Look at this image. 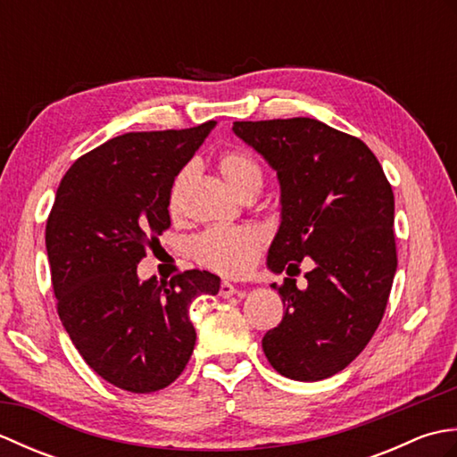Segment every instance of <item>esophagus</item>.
I'll use <instances>...</instances> for the list:
<instances>
[{
	"mask_svg": "<svg viewBox=\"0 0 457 457\" xmlns=\"http://www.w3.org/2000/svg\"><path fill=\"white\" fill-rule=\"evenodd\" d=\"M236 295H241V290L237 287H234L231 283H228V280H223V283L220 285V296L221 298H231Z\"/></svg>",
	"mask_w": 457,
	"mask_h": 457,
	"instance_id": "obj_1",
	"label": "esophagus"
}]
</instances>
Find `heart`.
I'll return each mask as SVG.
<instances>
[{"mask_svg": "<svg viewBox=\"0 0 457 457\" xmlns=\"http://www.w3.org/2000/svg\"><path fill=\"white\" fill-rule=\"evenodd\" d=\"M223 179L241 198L249 192H259L263 187V169L253 154L244 149L226 151L218 161ZM194 164L188 162L172 180L169 204L170 210L180 208L182 192L194 177ZM265 245L263 231L257 228H210L192 239L190 251L202 267H208L226 277H241L253 269L255 261Z\"/></svg>", "mask_w": 457, "mask_h": 457, "instance_id": "heart-1", "label": "heart"}]
</instances>
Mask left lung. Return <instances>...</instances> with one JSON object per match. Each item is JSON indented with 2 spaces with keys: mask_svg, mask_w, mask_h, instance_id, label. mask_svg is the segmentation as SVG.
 Here are the masks:
<instances>
[{
  "mask_svg": "<svg viewBox=\"0 0 457 457\" xmlns=\"http://www.w3.org/2000/svg\"><path fill=\"white\" fill-rule=\"evenodd\" d=\"M234 133L277 170L280 226L269 247L273 273L315 261L300 291L277 287L285 316L263 337L280 375L322 381L363 352L381 324L396 270L395 196L367 145L310 120L236 121Z\"/></svg>",
  "mask_w": 457,
  "mask_h": 457,
  "instance_id": "8db88e82",
  "label": "left lung"
}]
</instances>
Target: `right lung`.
Wrapping results in <instances>:
<instances>
[{
	"label": "right lung",
	"instance_id": "obj_1",
	"mask_svg": "<svg viewBox=\"0 0 457 457\" xmlns=\"http://www.w3.org/2000/svg\"><path fill=\"white\" fill-rule=\"evenodd\" d=\"M213 125L120 135L58 184L45 231L58 316L84 361L123 391L154 393L184 371L196 344L188 308L220 290L208 270H184L169 285L137 275L170 228L174 177Z\"/></svg>",
	"mask_w": 457,
	"mask_h": 457
}]
</instances>
